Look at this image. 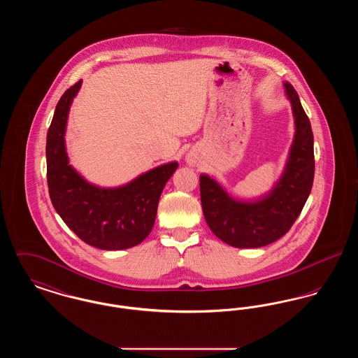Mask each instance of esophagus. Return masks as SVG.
I'll return each instance as SVG.
<instances>
[{"label": "esophagus", "instance_id": "34e87169", "mask_svg": "<svg viewBox=\"0 0 358 358\" xmlns=\"http://www.w3.org/2000/svg\"><path fill=\"white\" fill-rule=\"evenodd\" d=\"M187 162L190 166H194L197 165V157L193 153H189L187 155Z\"/></svg>", "mask_w": 358, "mask_h": 358}]
</instances>
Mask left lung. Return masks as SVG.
Instances as JSON below:
<instances>
[{"mask_svg": "<svg viewBox=\"0 0 358 358\" xmlns=\"http://www.w3.org/2000/svg\"><path fill=\"white\" fill-rule=\"evenodd\" d=\"M295 120L289 159L271 192L255 201L236 200L213 178L200 176L205 220L224 243L236 248H259L289 231L301 215L314 180V136L294 87L285 83Z\"/></svg>", "mask_w": 358, "mask_h": 358, "instance_id": "obj_1", "label": "left lung"}]
</instances>
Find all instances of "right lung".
Segmentation results:
<instances>
[{
  "label": "right lung",
  "mask_w": 358,
  "mask_h": 358,
  "mask_svg": "<svg viewBox=\"0 0 358 358\" xmlns=\"http://www.w3.org/2000/svg\"><path fill=\"white\" fill-rule=\"evenodd\" d=\"M82 80L69 87L56 106L47 134V180L52 204L63 222L85 243L126 250L142 243L153 228L157 206L177 162L157 166L118 187L87 182L69 162L64 134L69 107Z\"/></svg>",
  "instance_id": "add662e5"
}]
</instances>
